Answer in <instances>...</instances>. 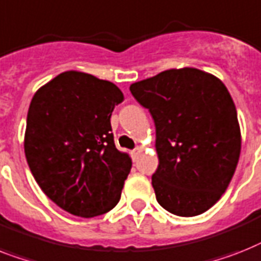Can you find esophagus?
<instances>
[{"mask_svg": "<svg viewBox=\"0 0 261 261\" xmlns=\"http://www.w3.org/2000/svg\"><path fill=\"white\" fill-rule=\"evenodd\" d=\"M142 152V147H137V149H134L133 151H131V156H133V160H137V156L139 155Z\"/></svg>", "mask_w": 261, "mask_h": 261, "instance_id": "1", "label": "esophagus"}]
</instances>
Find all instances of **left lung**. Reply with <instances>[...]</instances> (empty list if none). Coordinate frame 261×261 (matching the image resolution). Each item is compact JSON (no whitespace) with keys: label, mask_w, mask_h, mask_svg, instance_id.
Segmentation results:
<instances>
[{"label":"left lung","mask_w":261,"mask_h":261,"mask_svg":"<svg viewBox=\"0 0 261 261\" xmlns=\"http://www.w3.org/2000/svg\"><path fill=\"white\" fill-rule=\"evenodd\" d=\"M151 114L160 165L151 177L158 204L193 217L221 198L236 170L241 133L224 83L197 68L167 69L130 86Z\"/></svg>","instance_id":"left-lung-1"}]
</instances>
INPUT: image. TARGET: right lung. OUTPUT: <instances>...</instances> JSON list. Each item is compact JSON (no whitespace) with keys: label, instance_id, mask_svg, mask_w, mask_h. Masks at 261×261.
<instances>
[{"label":"right lung","instance_id":"right-lung-1","mask_svg":"<svg viewBox=\"0 0 261 261\" xmlns=\"http://www.w3.org/2000/svg\"><path fill=\"white\" fill-rule=\"evenodd\" d=\"M123 99L114 83L77 71L57 75L32 99L28 165L42 192L71 215L95 217L119 202L133 162L115 147L110 118Z\"/></svg>","mask_w":261,"mask_h":261}]
</instances>
